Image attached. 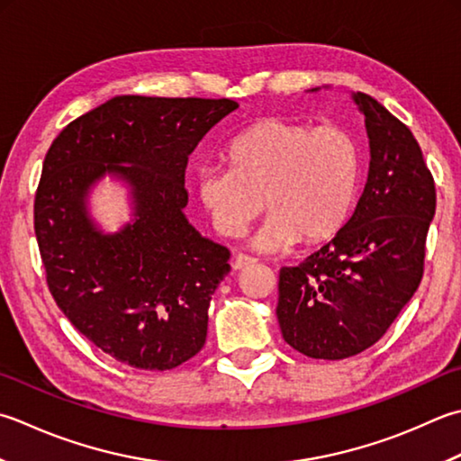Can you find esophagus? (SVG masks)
Masks as SVG:
<instances>
[{"label": "esophagus", "mask_w": 461, "mask_h": 461, "mask_svg": "<svg viewBox=\"0 0 461 461\" xmlns=\"http://www.w3.org/2000/svg\"><path fill=\"white\" fill-rule=\"evenodd\" d=\"M256 261H258L256 258L246 256V254H238V256H233V259H231V267H233V269H243V267L254 266Z\"/></svg>", "instance_id": "34e87169"}]
</instances>
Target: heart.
Wrapping results in <instances>:
<instances>
[{
  "instance_id": "obj_1",
  "label": "heart",
  "mask_w": 461,
  "mask_h": 461,
  "mask_svg": "<svg viewBox=\"0 0 461 461\" xmlns=\"http://www.w3.org/2000/svg\"><path fill=\"white\" fill-rule=\"evenodd\" d=\"M228 167L197 171L195 192L215 231L236 238L266 207L251 236L259 251H284L303 238L320 243L348 221L362 174L357 141L339 125L312 128L264 117L225 148Z\"/></svg>"
}]
</instances>
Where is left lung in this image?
<instances>
[{"label":"left lung","mask_w":461,"mask_h":461,"mask_svg":"<svg viewBox=\"0 0 461 461\" xmlns=\"http://www.w3.org/2000/svg\"><path fill=\"white\" fill-rule=\"evenodd\" d=\"M354 102L369 138L367 182L336 238L300 266L279 269L284 339L313 359H344L380 339L423 276L436 184L420 143L372 95Z\"/></svg>","instance_id":"8db88e82"}]
</instances>
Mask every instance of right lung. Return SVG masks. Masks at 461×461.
<instances>
[{
    "mask_svg": "<svg viewBox=\"0 0 461 461\" xmlns=\"http://www.w3.org/2000/svg\"><path fill=\"white\" fill-rule=\"evenodd\" d=\"M233 99L117 95L61 130L45 153L33 228L48 287L74 328L107 356L166 372L205 344L207 310L230 251L184 215L185 167ZM105 173L132 187L134 217L115 234L86 213Z\"/></svg>",
    "mask_w": 461,
    "mask_h": 461,
    "instance_id": "add662e5",
    "label": "right lung"
}]
</instances>
